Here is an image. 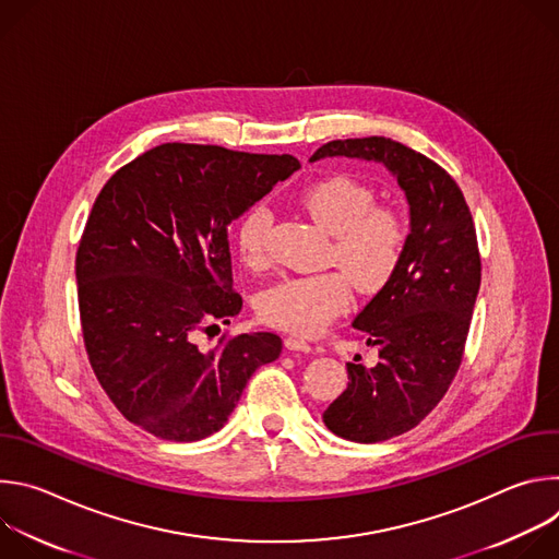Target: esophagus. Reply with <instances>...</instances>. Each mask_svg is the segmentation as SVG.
<instances>
[{
  "mask_svg": "<svg viewBox=\"0 0 559 559\" xmlns=\"http://www.w3.org/2000/svg\"><path fill=\"white\" fill-rule=\"evenodd\" d=\"M285 347H287L289 352H311V343H309L307 338L298 336V334H289V336L285 338Z\"/></svg>",
  "mask_w": 559,
  "mask_h": 559,
  "instance_id": "1",
  "label": "esophagus"
}]
</instances>
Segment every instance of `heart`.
I'll return each instance as SVG.
<instances>
[{
	"label": "heart",
	"mask_w": 559,
	"mask_h": 559,
	"mask_svg": "<svg viewBox=\"0 0 559 559\" xmlns=\"http://www.w3.org/2000/svg\"><path fill=\"white\" fill-rule=\"evenodd\" d=\"M373 203V192L347 177L323 179L300 194V205L334 236L330 254L360 292H376L393 276L407 238L401 216ZM270 225L272 212L263 203L252 205L236 223V246L250 265L265 257ZM346 277L321 272L281 278L261 294L259 311L265 321L294 334H316L347 307Z\"/></svg>",
	"instance_id": "b5f03b06"
}]
</instances>
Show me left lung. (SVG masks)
<instances>
[{
	"label": "left lung",
	"instance_id": "1",
	"mask_svg": "<svg viewBox=\"0 0 559 559\" xmlns=\"http://www.w3.org/2000/svg\"><path fill=\"white\" fill-rule=\"evenodd\" d=\"M343 156L384 166L409 205L401 263L352 321L378 362H347L349 384L323 414L338 438L373 444L420 425L447 393L480 292V254L457 183L431 158L367 136L330 141L309 162Z\"/></svg>",
	"mask_w": 559,
	"mask_h": 559
}]
</instances>
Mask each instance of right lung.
Segmentation results:
<instances>
[{
	"instance_id": "1",
	"label": "right lung",
	"mask_w": 559,
	"mask_h": 559,
	"mask_svg": "<svg viewBox=\"0 0 559 559\" xmlns=\"http://www.w3.org/2000/svg\"><path fill=\"white\" fill-rule=\"evenodd\" d=\"M298 168L289 154L164 143L99 192L76 252L79 313L95 376L143 431L175 442L216 433L252 373L281 356L270 332L207 352L194 336L243 307L229 223Z\"/></svg>"
}]
</instances>
